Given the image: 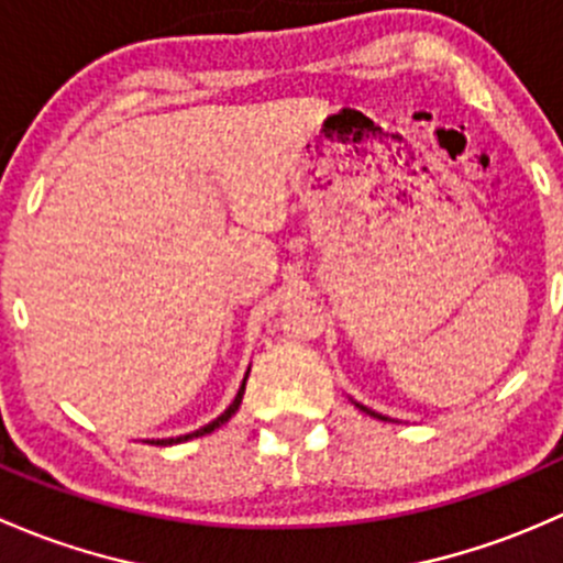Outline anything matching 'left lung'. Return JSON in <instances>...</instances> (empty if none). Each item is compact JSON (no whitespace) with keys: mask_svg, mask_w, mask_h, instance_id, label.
<instances>
[{"mask_svg":"<svg viewBox=\"0 0 563 563\" xmlns=\"http://www.w3.org/2000/svg\"><path fill=\"white\" fill-rule=\"evenodd\" d=\"M357 407H361V404H357ZM361 409H363V411H368L366 407H361ZM368 415H374V411H368ZM374 417H379V415H374ZM382 420H385V417H382Z\"/></svg>","mask_w":563,"mask_h":563,"instance_id":"1","label":"left lung"}]
</instances>
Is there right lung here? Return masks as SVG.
I'll list each match as a JSON object with an SVG mask.
<instances>
[{
	"mask_svg": "<svg viewBox=\"0 0 563 563\" xmlns=\"http://www.w3.org/2000/svg\"><path fill=\"white\" fill-rule=\"evenodd\" d=\"M246 376H249V374H246ZM243 390H246V379H243V385H241L239 396H235V401L230 404L228 409H224V415H219L217 420H213V422H208V426H202L200 431H195V433H187V437H176V439H156L154 444H173V442H187V439H195V437H206V433H211L213 428H219V426H222V422H228L230 417H233L235 411H239V407H241V398H243Z\"/></svg>",
	"mask_w": 563,
	"mask_h": 563,
	"instance_id": "obj_1",
	"label": "right lung"
}]
</instances>
